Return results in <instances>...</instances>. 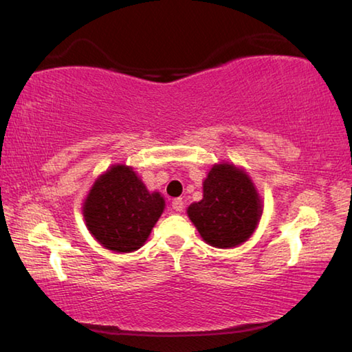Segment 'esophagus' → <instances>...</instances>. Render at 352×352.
<instances>
[{"label":"esophagus","instance_id":"obj_1","mask_svg":"<svg viewBox=\"0 0 352 352\" xmlns=\"http://www.w3.org/2000/svg\"><path fill=\"white\" fill-rule=\"evenodd\" d=\"M172 208H174V211L182 212L183 211V200L182 199L172 200Z\"/></svg>","mask_w":352,"mask_h":352}]
</instances>
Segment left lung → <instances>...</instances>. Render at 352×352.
<instances>
[{"label":"left lung","mask_w":352,"mask_h":352,"mask_svg":"<svg viewBox=\"0 0 352 352\" xmlns=\"http://www.w3.org/2000/svg\"><path fill=\"white\" fill-rule=\"evenodd\" d=\"M188 217L206 243L233 248L258 228L262 199L250 175L233 163L212 164L204 180V199L188 206Z\"/></svg>","instance_id":"1"}]
</instances>
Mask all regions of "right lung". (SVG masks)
I'll return each instance as SVG.
<instances>
[{"instance_id": "add662e5", "label": "right lung", "mask_w": 352, "mask_h": 352, "mask_svg": "<svg viewBox=\"0 0 352 352\" xmlns=\"http://www.w3.org/2000/svg\"><path fill=\"white\" fill-rule=\"evenodd\" d=\"M163 195L151 192L133 168L113 164L94 180L82 205L88 231L116 253L141 248L164 211Z\"/></svg>"}]
</instances>
